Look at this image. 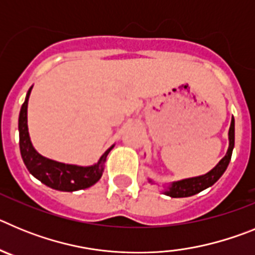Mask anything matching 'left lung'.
Wrapping results in <instances>:
<instances>
[{"mask_svg":"<svg viewBox=\"0 0 255 255\" xmlns=\"http://www.w3.org/2000/svg\"><path fill=\"white\" fill-rule=\"evenodd\" d=\"M229 140L230 144L226 155L218 162V164L213 170H211L208 173L203 175V176L191 177V179L180 180V181L172 182L170 188H168V190L164 191V193L170 195L171 198H185L198 194V193H200L204 189L213 185L224 175V172L226 171L227 166L230 163V159H231V154H233L234 144H235V120H234V117L233 120H231V125H230Z\"/></svg>","mask_w":255,"mask_h":255,"instance_id":"8db88e82","label":"left lung"}]
</instances>
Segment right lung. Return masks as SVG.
<instances>
[{"instance_id":"1","label":"right lung","mask_w":255,"mask_h":255,"mask_svg":"<svg viewBox=\"0 0 255 255\" xmlns=\"http://www.w3.org/2000/svg\"><path fill=\"white\" fill-rule=\"evenodd\" d=\"M31 88L26 94L25 102L22 103L19 116L20 153L29 172L40 182H43L44 185L60 191H76L91 188L102 176L103 164L112 147L103 153L98 163L88 166V167L61 163V162L52 161L40 155L33 148L30 138H29L26 114H28V100Z\"/></svg>"}]
</instances>
